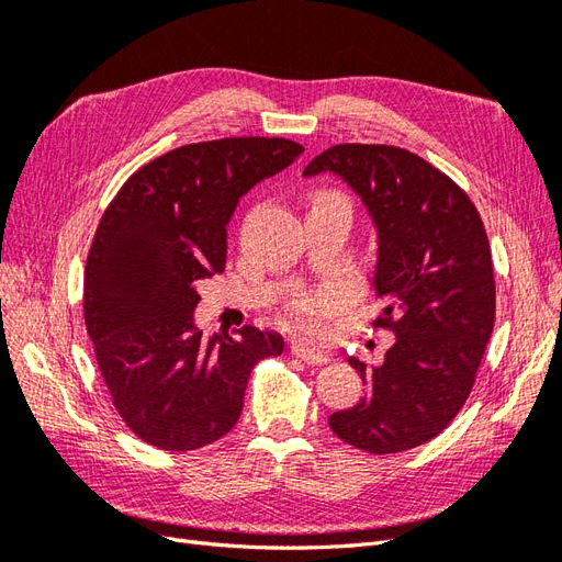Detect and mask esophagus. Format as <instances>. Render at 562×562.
Masks as SVG:
<instances>
[{
    "mask_svg": "<svg viewBox=\"0 0 562 562\" xmlns=\"http://www.w3.org/2000/svg\"><path fill=\"white\" fill-rule=\"evenodd\" d=\"M291 351H293V356H297V359H302L307 366H323V363L330 361V356L326 351L314 349V347L304 345V342H293Z\"/></svg>",
    "mask_w": 562,
    "mask_h": 562,
    "instance_id": "1",
    "label": "esophagus"
}]
</instances>
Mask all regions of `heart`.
<instances>
[{"mask_svg":"<svg viewBox=\"0 0 562 562\" xmlns=\"http://www.w3.org/2000/svg\"><path fill=\"white\" fill-rule=\"evenodd\" d=\"M333 192H321L314 196V201L330 196ZM345 293L339 288H321V291H312V293H300L295 295L291 302H288L285 314L293 323H297L300 328H307L312 333L321 330L326 326V321L333 318L339 310L345 307Z\"/></svg>","mask_w":562,"mask_h":562,"instance_id":"obj_1","label":"heart"}]
</instances>
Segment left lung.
Segmentation results:
<instances>
[{
  "mask_svg": "<svg viewBox=\"0 0 562 562\" xmlns=\"http://www.w3.org/2000/svg\"><path fill=\"white\" fill-rule=\"evenodd\" d=\"M330 171L378 227L375 328L396 335L382 366L361 372L366 396L328 424L345 443L391 454L443 431L467 403L495 328V271L483 220L454 180L394 145L321 151L302 176Z\"/></svg>",
  "mask_w": 562,
  "mask_h": 562,
  "instance_id": "1",
  "label": "left lung"
}]
</instances>
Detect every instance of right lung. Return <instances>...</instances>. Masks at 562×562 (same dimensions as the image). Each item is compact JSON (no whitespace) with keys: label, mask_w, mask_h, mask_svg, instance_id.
I'll use <instances>...</instances> for the list:
<instances>
[{"label":"right lung","mask_w":562,"mask_h":562,"mask_svg":"<svg viewBox=\"0 0 562 562\" xmlns=\"http://www.w3.org/2000/svg\"><path fill=\"white\" fill-rule=\"evenodd\" d=\"M304 151L285 138H223L138 168L100 217L83 269V321L126 427L159 450L223 438L244 411L252 368L283 339L252 326L203 337L196 285L223 274L239 199Z\"/></svg>","instance_id":"add662e5"}]
</instances>
